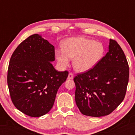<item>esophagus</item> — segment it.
Masks as SVG:
<instances>
[{
	"mask_svg": "<svg viewBox=\"0 0 135 135\" xmlns=\"http://www.w3.org/2000/svg\"><path fill=\"white\" fill-rule=\"evenodd\" d=\"M74 78V75L73 73H70L68 76V79H73Z\"/></svg>",
	"mask_w": 135,
	"mask_h": 135,
	"instance_id": "esophagus-1",
	"label": "esophagus"
}]
</instances>
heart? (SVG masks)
<instances>
[{
  "label": "heart",
  "mask_w": 135,
  "mask_h": 135,
  "mask_svg": "<svg viewBox=\"0 0 135 135\" xmlns=\"http://www.w3.org/2000/svg\"><path fill=\"white\" fill-rule=\"evenodd\" d=\"M62 49L55 51L59 64L65 67L74 59V69L78 72H86L92 69L102 60L104 53L102 44L84 37L68 38L62 44Z\"/></svg>",
  "instance_id": "heart-1"
}]
</instances>
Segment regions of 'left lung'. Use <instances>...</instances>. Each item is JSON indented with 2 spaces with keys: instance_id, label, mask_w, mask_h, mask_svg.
<instances>
[{
  "instance_id": "left-lung-1",
  "label": "left lung",
  "mask_w": 135,
  "mask_h": 135,
  "mask_svg": "<svg viewBox=\"0 0 135 135\" xmlns=\"http://www.w3.org/2000/svg\"><path fill=\"white\" fill-rule=\"evenodd\" d=\"M108 51L95 67L74 77L75 102L84 115H109L124 100L129 69L124 51L110 39Z\"/></svg>"
}]
</instances>
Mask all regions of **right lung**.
<instances>
[{
    "mask_svg": "<svg viewBox=\"0 0 135 135\" xmlns=\"http://www.w3.org/2000/svg\"><path fill=\"white\" fill-rule=\"evenodd\" d=\"M54 46L38 34L30 36L14 51L7 71V85L14 106L26 115L39 117L52 108L57 91L68 71H58Z\"/></svg>",
    "mask_w": 135,
    "mask_h": 135,
    "instance_id": "1",
    "label": "right lung"
}]
</instances>
